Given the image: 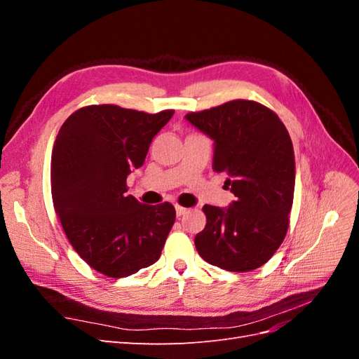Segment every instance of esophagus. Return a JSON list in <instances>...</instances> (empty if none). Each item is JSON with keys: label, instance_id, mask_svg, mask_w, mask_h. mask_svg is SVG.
Listing matches in <instances>:
<instances>
[{"label": "esophagus", "instance_id": "34e87169", "mask_svg": "<svg viewBox=\"0 0 359 359\" xmlns=\"http://www.w3.org/2000/svg\"><path fill=\"white\" fill-rule=\"evenodd\" d=\"M175 210H177V215L178 217H181V215H184V214L187 212V208H184V206H181V205H177Z\"/></svg>", "mask_w": 359, "mask_h": 359}]
</instances>
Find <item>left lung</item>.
<instances>
[{
	"label": "left lung",
	"mask_w": 359,
	"mask_h": 359,
	"mask_svg": "<svg viewBox=\"0 0 359 359\" xmlns=\"http://www.w3.org/2000/svg\"><path fill=\"white\" fill-rule=\"evenodd\" d=\"M214 140L212 169L226 172L229 208L203 205L206 226L194 238L206 262L232 273L266 264L283 243L295 190V157L285 124L269 107L232 100L186 115Z\"/></svg>",
	"instance_id": "left-lung-1"
}]
</instances>
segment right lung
<instances>
[{
	"mask_svg": "<svg viewBox=\"0 0 359 359\" xmlns=\"http://www.w3.org/2000/svg\"><path fill=\"white\" fill-rule=\"evenodd\" d=\"M172 115L91 104L60 128L50 160L53 206L76 253L103 276H132L161 255L175 208L140 203L126 181Z\"/></svg>",
	"mask_w": 359,
	"mask_h": 359,
	"instance_id": "add662e5",
	"label": "right lung"
}]
</instances>
